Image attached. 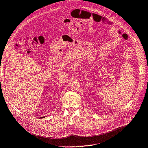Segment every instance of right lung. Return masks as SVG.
<instances>
[{
  "mask_svg": "<svg viewBox=\"0 0 148 148\" xmlns=\"http://www.w3.org/2000/svg\"><path fill=\"white\" fill-rule=\"evenodd\" d=\"M45 118V117H41V118Z\"/></svg>",
  "mask_w": 148,
  "mask_h": 148,
  "instance_id": "obj_1",
  "label": "right lung"
}]
</instances>
